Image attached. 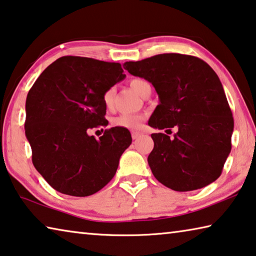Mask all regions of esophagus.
I'll list each match as a JSON object with an SVG mask.
<instances>
[{"mask_svg":"<svg viewBox=\"0 0 256 256\" xmlns=\"http://www.w3.org/2000/svg\"><path fill=\"white\" fill-rule=\"evenodd\" d=\"M142 136V133L141 132H138V131H133L132 132V139L133 140H136V139H139V138Z\"/></svg>","mask_w":256,"mask_h":256,"instance_id":"34e87169","label":"esophagus"}]
</instances>
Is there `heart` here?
I'll list each match as a JSON object with an SVG mask.
<instances>
[{
	"label": "heart",
	"mask_w": 256,
	"mask_h": 256,
	"mask_svg": "<svg viewBox=\"0 0 256 256\" xmlns=\"http://www.w3.org/2000/svg\"><path fill=\"white\" fill-rule=\"evenodd\" d=\"M132 90L136 91L138 94H142L144 88L150 86L148 82L141 78H134L130 82ZM114 98H115V88H110L104 93L102 101L104 106L107 108H110L114 104ZM144 122V116L138 115V114H122V115L115 117L112 120V124L116 126L125 128H139Z\"/></svg>",
	"instance_id": "b5f03b06"
}]
</instances>
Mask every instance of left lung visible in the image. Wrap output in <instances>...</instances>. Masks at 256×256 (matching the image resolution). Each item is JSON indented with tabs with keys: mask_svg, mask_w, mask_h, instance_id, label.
<instances>
[{
	"mask_svg": "<svg viewBox=\"0 0 256 256\" xmlns=\"http://www.w3.org/2000/svg\"><path fill=\"white\" fill-rule=\"evenodd\" d=\"M124 70L155 88L160 104L149 125L178 128L171 139L154 133L148 164L154 176L176 192H192L216 181L231 150L232 112L216 72L204 60L180 54L128 62Z\"/></svg>",
	"mask_w": 256,
	"mask_h": 256,
	"instance_id": "1",
	"label": "left lung"
}]
</instances>
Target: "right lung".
<instances>
[{
    "label": "right lung",
    "instance_id": "obj_1",
    "mask_svg": "<svg viewBox=\"0 0 256 256\" xmlns=\"http://www.w3.org/2000/svg\"><path fill=\"white\" fill-rule=\"evenodd\" d=\"M120 64L62 56L38 76L26 99L25 133L35 168L56 192L85 197L110 181L132 142L125 128L106 126L102 96L124 80Z\"/></svg>",
    "mask_w": 256,
    "mask_h": 256
}]
</instances>
